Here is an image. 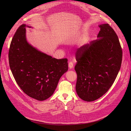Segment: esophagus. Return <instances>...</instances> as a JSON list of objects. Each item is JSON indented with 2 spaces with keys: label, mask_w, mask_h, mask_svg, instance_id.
<instances>
[{
  "label": "esophagus",
  "mask_w": 131,
  "mask_h": 131,
  "mask_svg": "<svg viewBox=\"0 0 131 131\" xmlns=\"http://www.w3.org/2000/svg\"><path fill=\"white\" fill-rule=\"evenodd\" d=\"M68 66H69L70 69H72V68H74V64L72 63V61H70L69 63H68Z\"/></svg>",
  "instance_id": "esophagus-1"
}]
</instances>
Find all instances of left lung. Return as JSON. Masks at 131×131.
<instances>
[{
    "instance_id": "1",
    "label": "left lung",
    "mask_w": 131,
    "mask_h": 131,
    "mask_svg": "<svg viewBox=\"0 0 131 131\" xmlns=\"http://www.w3.org/2000/svg\"><path fill=\"white\" fill-rule=\"evenodd\" d=\"M99 26L98 39L81 47L76 53V91L85 101L97 100L108 91L122 61V49L113 29L108 24Z\"/></svg>"
}]
</instances>
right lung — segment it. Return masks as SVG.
Returning <instances> with one entry per match:
<instances>
[{"label": "right lung", "instance_id": "obj_1", "mask_svg": "<svg viewBox=\"0 0 131 131\" xmlns=\"http://www.w3.org/2000/svg\"><path fill=\"white\" fill-rule=\"evenodd\" d=\"M25 24L20 25L10 45L9 66L17 84L29 97L39 101L49 98L61 77L68 70L67 59H57L38 50L26 38Z\"/></svg>", "mask_w": 131, "mask_h": 131}]
</instances>
